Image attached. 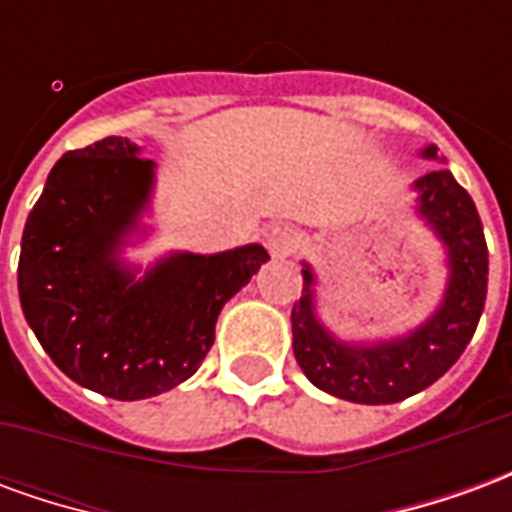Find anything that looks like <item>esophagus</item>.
Returning <instances> with one entry per match:
<instances>
[{
	"instance_id": "obj_1",
	"label": "esophagus",
	"mask_w": 512,
	"mask_h": 512,
	"mask_svg": "<svg viewBox=\"0 0 512 512\" xmlns=\"http://www.w3.org/2000/svg\"><path fill=\"white\" fill-rule=\"evenodd\" d=\"M266 249L271 257H288L296 249V235L290 227H271L266 233Z\"/></svg>"
}]
</instances>
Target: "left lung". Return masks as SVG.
Listing matches in <instances>:
<instances>
[{"label": "left lung", "instance_id": "8db88e82", "mask_svg": "<svg viewBox=\"0 0 512 512\" xmlns=\"http://www.w3.org/2000/svg\"><path fill=\"white\" fill-rule=\"evenodd\" d=\"M436 156V145L422 150ZM417 216L447 249V288L428 321L403 337L378 343H345L315 310V274L304 263V290L293 304V354L312 384L351 403L384 406L428 389L450 370L480 323L488 290V246L480 213L450 169L414 180Z\"/></svg>", "mask_w": 512, "mask_h": 512}]
</instances>
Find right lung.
I'll return each mask as SVG.
<instances>
[{
    "label": "right lung",
    "instance_id": "add662e5",
    "mask_svg": "<svg viewBox=\"0 0 512 512\" xmlns=\"http://www.w3.org/2000/svg\"><path fill=\"white\" fill-rule=\"evenodd\" d=\"M156 164L106 136L54 164L29 211L18 296L32 332L76 384L145 400L197 373L227 301L268 260L260 244L172 252L136 277L123 246L150 202Z\"/></svg>",
    "mask_w": 512,
    "mask_h": 512
}]
</instances>
